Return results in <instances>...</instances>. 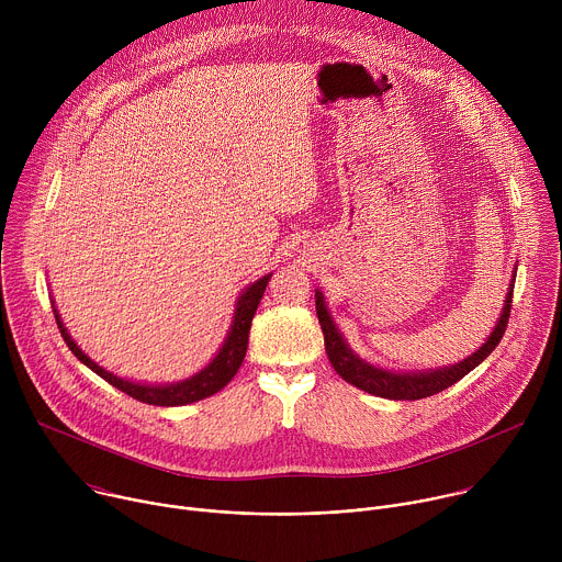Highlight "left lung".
<instances>
[{
	"label": "left lung",
	"instance_id": "1",
	"mask_svg": "<svg viewBox=\"0 0 562 562\" xmlns=\"http://www.w3.org/2000/svg\"><path fill=\"white\" fill-rule=\"evenodd\" d=\"M514 282H516V276L512 278L501 319L496 323L494 331L490 334V338L483 347L475 349V353L460 360L458 364L442 367V369H431V371H409V373L407 371H403V373L386 371V369L373 367L367 360L358 358L351 351V347L347 345V340L342 338V334L338 331V327L334 325V319H331L329 308H327V302H325V295L315 289V311H317L319 327H323V334H325V349H327L329 362L342 380H347L349 384H353V386H358V389H362L371 395H378V397L420 400V397L434 395L438 391H445L447 386L462 380L469 371H473L503 340V334H505L507 323H509Z\"/></svg>",
	"mask_w": 562,
	"mask_h": 562
}]
</instances>
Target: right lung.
<instances>
[{"label":"right lung","mask_w":562,"mask_h":562,"mask_svg":"<svg viewBox=\"0 0 562 562\" xmlns=\"http://www.w3.org/2000/svg\"><path fill=\"white\" fill-rule=\"evenodd\" d=\"M269 280H271V273L260 278V280H256L251 286L245 289L243 295H239V300L235 304V315H233L231 329H228V334L224 338V345L215 353V358L202 371H198L195 375H191V378H187L182 382H173V384H142V382H131V380L117 378L115 373L106 371L104 367L93 362L82 349H79L75 345V340L70 338V334L66 331V327H64L61 317H59L55 306H53V313H55V323H57V329H59L66 347L75 353L77 360H82L91 371H95L109 384H113L115 389L124 391L126 395L139 400V403H146V405H155V407H182V405L198 403V400L217 393L237 373L239 364H243V360L247 356L251 319H254V315L258 311V304H260V300L265 295V289H267Z\"/></svg>","instance_id":"1"}]
</instances>
